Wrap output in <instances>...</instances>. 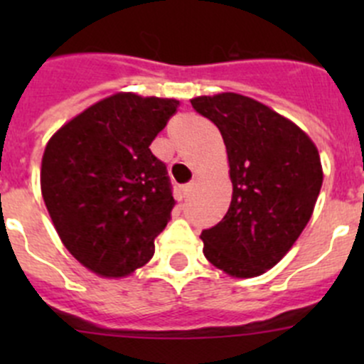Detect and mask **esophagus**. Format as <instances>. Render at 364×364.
I'll return each mask as SVG.
<instances>
[{
	"instance_id": "1",
	"label": "esophagus",
	"mask_w": 364,
	"mask_h": 364,
	"mask_svg": "<svg viewBox=\"0 0 364 364\" xmlns=\"http://www.w3.org/2000/svg\"><path fill=\"white\" fill-rule=\"evenodd\" d=\"M197 188V181H190L188 185H185V188H183V193H185V197L188 199V197H192V193L196 192Z\"/></svg>"
}]
</instances>
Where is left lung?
Listing matches in <instances>:
<instances>
[{
  "mask_svg": "<svg viewBox=\"0 0 364 364\" xmlns=\"http://www.w3.org/2000/svg\"><path fill=\"white\" fill-rule=\"evenodd\" d=\"M192 107L222 134L232 181L227 215L200 234L204 255L230 277H259L291 250L314 213L318 151L292 121L243 95L199 97Z\"/></svg>",
  "mask_w": 364,
  "mask_h": 364,
  "instance_id": "8db88e82",
  "label": "left lung"
}]
</instances>
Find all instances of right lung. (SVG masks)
Returning a JSON list of instances; mask_svg holds the SVG:
<instances>
[{
	"label": "right lung",
	"mask_w": 364,
	"mask_h": 364,
	"mask_svg": "<svg viewBox=\"0 0 364 364\" xmlns=\"http://www.w3.org/2000/svg\"><path fill=\"white\" fill-rule=\"evenodd\" d=\"M179 102L117 93L61 127L42 159V196L67 250L100 277L144 266L174 208L149 149Z\"/></svg>",
	"instance_id": "obj_1"
}]
</instances>
